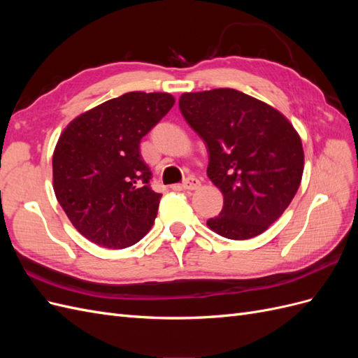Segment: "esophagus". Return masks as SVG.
I'll return each instance as SVG.
<instances>
[{
    "label": "esophagus",
    "instance_id": "esophagus-1",
    "mask_svg": "<svg viewBox=\"0 0 358 358\" xmlns=\"http://www.w3.org/2000/svg\"><path fill=\"white\" fill-rule=\"evenodd\" d=\"M182 188H183V189H187V191H194V189H197V188H200V180H199L197 178L189 176V178H187L185 180L182 182Z\"/></svg>",
    "mask_w": 358,
    "mask_h": 358
}]
</instances>
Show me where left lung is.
I'll list each match as a JSON object with an SVG mask.
<instances>
[{
  "label": "left lung",
  "mask_w": 358,
  "mask_h": 358,
  "mask_svg": "<svg viewBox=\"0 0 358 358\" xmlns=\"http://www.w3.org/2000/svg\"><path fill=\"white\" fill-rule=\"evenodd\" d=\"M179 109L204 140L208 176L224 196L209 229L233 241L266 231L300 187L305 154L294 127L272 106L230 88L183 94Z\"/></svg>",
  "instance_id": "left-lung-1"
}]
</instances>
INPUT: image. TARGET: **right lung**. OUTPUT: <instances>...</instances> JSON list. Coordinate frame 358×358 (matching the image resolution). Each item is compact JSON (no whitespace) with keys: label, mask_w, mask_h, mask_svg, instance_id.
Wrapping results in <instances>:
<instances>
[{"label":"right lung","mask_w":358,"mask_h":358,"mask_svg":"<svg viewBox=\"0 0 358 358\" xmlns=\"http://www.w3.org/2000/svg\"><path fill=\"white\" fill-rule=\"evenodd\" d=\"M175 104L167 92H127L82 113L53 152V189L71 224L109 249L137 243L150 230L162 194L140 142Z\"/></svg>","instance_id":"obj_1"}]
</instances>
